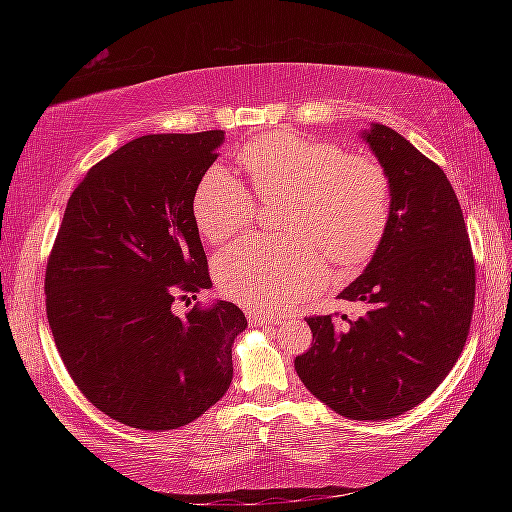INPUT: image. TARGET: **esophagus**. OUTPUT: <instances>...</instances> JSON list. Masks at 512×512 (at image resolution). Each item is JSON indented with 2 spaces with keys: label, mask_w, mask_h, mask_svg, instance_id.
<instances>
[{
  "label": "esophagus",
  "mask_w": 512,
  "mask_h": 512,
  "mask_svg": "<svg viewBox=\"0 0 512 512\" xmlns=\"http://www.w3.org/2000/svg\"><path fill=\"white\" fill-rule=\"evenodd\" d=\"M248 323L253 325V327H259V325H275V323H282V320L275 318V316L262 314V311H248Z\"/></svg>",
  "instance_id": "1"
}]
</instances>
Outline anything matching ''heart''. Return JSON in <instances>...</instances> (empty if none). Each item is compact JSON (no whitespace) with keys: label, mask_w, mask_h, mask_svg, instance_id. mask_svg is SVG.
Returning <instances> with one entry per match:
<instances>
[{"label":"heart","mask_w":512,"mask_h":512,"mask_svg":"<svg viewBox=\"0 0 512 512\" xmlns=\"http://www.w3.org/2000/svg\"><path fill=\"white\" fill-rule=\"evenodd\" d=\"M257 201L284 207L280 241H241L216 257L223 296L250 309H275L307 296L323 277V252L339 268L375 255L393 210L386 169L370 155L287 131L262 135L239 151ZM257 203L221 167L196 185L192 216L207 244H228L250 228Z\"/></svg>","instance_id":"b5f03b06"}]
</instances>
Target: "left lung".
I'll return each mask as SVG.
<instances>
[{
	"label": "left lung",
	"instance_id": "left-lung-1",
	"mask_svg": "<svg viewBox=\"0 0 512 512\" xmlns=\"http://www.w3.org/2000/svg\"><path fill=\"white\" fill-rule=\"evenodd\" d=\"M363 140L391 178V221L366 271L339 293L363 311L309 316L316 341L296 372L343 418L388 420L427 400L461 357L476 271L445 171L384 124Z\"/></svg>",
	"mask_w": 512,
	"mask_h": 512
}]
</instances>
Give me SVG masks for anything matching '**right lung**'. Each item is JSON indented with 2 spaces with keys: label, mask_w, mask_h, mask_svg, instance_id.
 Segmentation results:
<instances>
[{
  "label": "right lung",
  "mask_w": 512,
  "mask_h": 512,
  "mask_svg": "<svg viewBox=\"0 0 512 512\" xmlns=\"http://www.w3.org/2000/svg\"><path fill=\"white\" fill-rule=\"evenodd\" d=\"M223 131L144 135L94 164L51 248L47 320L69 377L108 418L144 431L194 422L232 381L246 316L210 289L192 198Z\"/></svg>",
  "instance_id": "obj_1"
}]
</instances>
